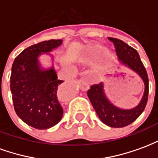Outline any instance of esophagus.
<instances>
[{"label":"esophagus","instance_id":"esophagus-1","mask_svg":"<svg viewBox=\"0 0 158 158\" xmlns=\"http://www.w3.org/2000/svg\"><path fill=\"white\" fill-rule=\"evenodd\" d=\"M79 86H80V89H82V90H87V89H89V82L87 79H79Z\"/></svg>","mask_w":158,"mask_h":158}]
</instances>
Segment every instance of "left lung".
<instances>
[{
    "instance_id": "left-lung-1",
    "label": "left lung",
    "mask_w": 158,
    "mask_h": 158,
    "mask_svg": "<svg viewBox=\"0 0 158 158\" xmlns=\"http://www.w3.org/2000/svg\"><path fill=\"white\" fill-rule=\"evenodd\" d=\"M108 40L113 42L115 46V51L119 61H121L123 65L127 66L129 69L135 72L142 79L145 85V91L142 99L139 105L135 108L121 109L114 106L107 99L104 92L102 82L90 86L87 91V96L102 122L113 128H123L135 121L145 109L148 100L149 80L146 68L143 65L137 51L121 40L112 37H108Z\"/></svg>"
}]
</instances>
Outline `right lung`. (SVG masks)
Returning a JSON list of instances; mask_svg holds the SVG:
<instances>
[{
    "label": "right lung",
    "mask_w": 158,
    "mask_h": 158,
    "mask_svg": "<svg viewBox=\"0 0 158 158\" xmlns=\"http://www.w3.org/2000/svg\"><path fill=\"white\" fill-rule=\"evenodd\" d=\"M62 40L40 42L23 50L14 60L10 89L17 115L28 125L37 129L53 127L63 114L59 102L61 84L54 68L42 69L40 55L62 45Z\"/></svg>",
    "instance_id": "1"
}]
</instances>
